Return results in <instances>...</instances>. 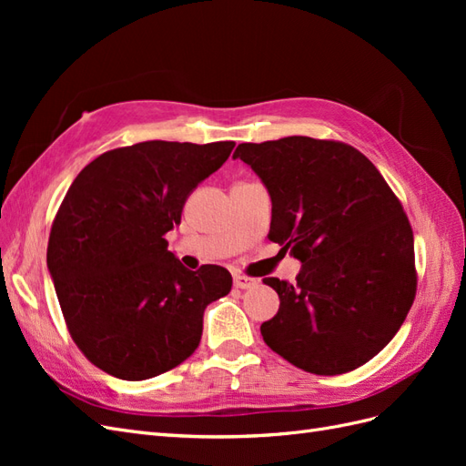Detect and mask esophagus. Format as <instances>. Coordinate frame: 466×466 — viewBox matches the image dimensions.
<instances>
[{"label":"esophagus","mask_w":466,"mask_h":466,"mask_svg":"<svg viewBox=\"0 0 466 466\" xmlns=\"http://www.w3.org/2000/svg\"><path fill=\"white\" fill-rule=\"evenodd\" d=\"M233 284L237 289H250L257 286V279L255 278H247V276H235L233 278Z\"/></svg>","instance_id":"esophagus-1"}]
</instances>
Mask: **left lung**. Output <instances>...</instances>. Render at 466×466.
Here are the masks:
<instances>
[{
    "label": "left lung",
    "instance_id": "obj_1",
    "mask_svg": "<svg viewBox=\"0 0 466 466\" xmlns=\"http://www.w3.org/2000/svg\"><path fill=\"white\" fill-rule=\"evenodd\" d=\"M272 200L270 241L301 262L295 284L266 278L279 309L264 342L295 368L340 375L399 332L416 295L414 235L397 196L363 153L289 136L241 144Z\"/></svg>",
    "mask_w": 466,
    "mask_h": 466
}]
</instances>
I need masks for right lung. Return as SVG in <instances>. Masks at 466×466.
<instances>
[{"label":"right lung","mask_w":466,"mask_h":466,"mask_svg":"<svg viewBox=\"0 0 466 466\" xmlns=\"http://www.w3.org/2000/svg\"><path fill=\"white\" fill-rule=\"evenodd\" d=\"M235 144L151 139L98 155L56 214L46 264L74 342L98 370L144 380L198 348L206 307L231 291V274L198 272L167 250L190 192Z\"/></svg>","instance_id":"obj_1"}]
</instances>
